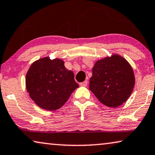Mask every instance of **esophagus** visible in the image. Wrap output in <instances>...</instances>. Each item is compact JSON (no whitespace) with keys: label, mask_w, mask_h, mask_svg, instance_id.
<instances>
[{"label":"esophagus","mask_w":155,"mask_h":155,"mask_svg":"<svg viewBox=\"0 0 155 155\" xmlns=\"http://www.w3.org/2000/svg\"><path fill=\"white\" fill-rule=\"evenodd\" d=\"M87 85H88V81H83L81 83H80V86H87Z\"/></svg>","instance_id":"1"}]
</instances>
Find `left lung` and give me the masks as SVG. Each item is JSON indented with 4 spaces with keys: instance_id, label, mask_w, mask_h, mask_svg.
<instances>
[{
    "instance_id": "1",
    "label": "left lung",
    "mask_w": 155,
    "mask_h": 155,
    "mask_svg": "<svg viewBox=\"0 0 155 155\" xmlns=\"http://www.w3.org/2000/svg\"><path fill=\"white\" fill-rule=\"evenodd\" d=\"M134 84L130 65L121 56L114 55L95 63L89 89L104 105L117 107L129 97Z\"/></svg>"
}]
</instances>
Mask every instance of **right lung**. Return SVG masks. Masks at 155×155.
<instances>
[{"instance_id":"right-lung-1","label":"right lung","mask_w":155,"mask_h":155,"mask_svg":"<svg viewBox=\"0 0 155 155\" xmlns=\"http://www.w3.org/2000/svg\"><path fill=\"white\" fill-rule=\"evenodd\" d=\"M74 73L59 59L45 58L34 62L26 76V87L37 105L47 110L60 108L78 88Z\"/></svg>"}]
</instances>
